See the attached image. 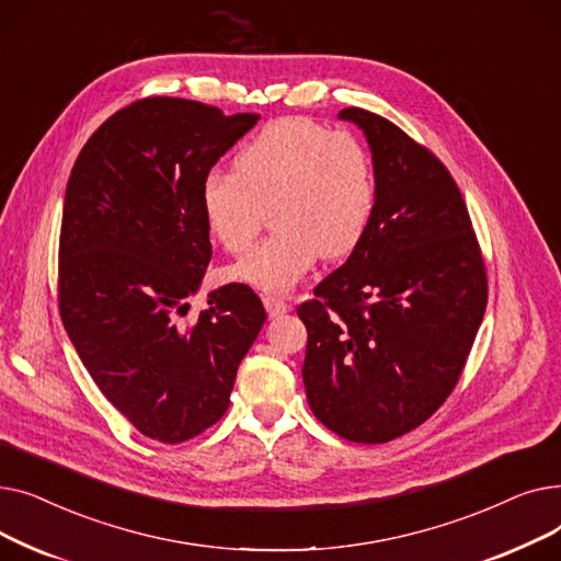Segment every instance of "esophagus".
I'll return each instance as SVG.
<instances>
[{
	"mask_svg": "<svg viewBox=\"0 0 561 561\" xmlns=\"http://www.w3.org/2000/svg\"><path fill=\"white\" fill-rule=\"evenodd\" d=\"M263 305H265V311H268L271 318L282 316V313H286L290 309V305H286L282 298H275V296H265Z\"/></svg>",
	"mask_w": 561,
	"mask_h": 561,
	"instance_id": "34e87169",
	"label": "esophagus"
}]
</instances>
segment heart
Masks as SVG:
<instances>
[{"mask_svg": "<svg viewBox=\"0 0 561 561\" xmlns=\"http://www.w3.org/2000/svg\"><path fill=\"white\" fill-rule=\"evenodd\" d=\"M202 214L229 252L254 241L271 204L275 231L231 268L261 290L298 284L318 256L355 252L370 227L377 186L364 147L307 117H279L236 154V170L206 172Z\"/></svg>", "mask_w": 561, "mask_h": 561, "instance_id": "obj_1", "label": "heart"}]
</instances>
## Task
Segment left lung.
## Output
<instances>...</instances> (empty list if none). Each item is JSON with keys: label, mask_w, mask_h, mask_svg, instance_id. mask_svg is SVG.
<instances>
[{"label": "left lung", "mask_w": 561, "mask_h": 561, "mask_svg": "<svg viewBox=\"0 0 561 561\" xmlns=\"http://www.w3.org/2000/svg\"><path fill=\"white\" fill-rule=\"evenodd\" d=\"M373 152L377 204L359 248L298 307L313 416L355 444L425 423L457 387L486 309L466 202L427 147L350 106Z\"/></svg>", "instance_id": "left-lung-1"}]
</instances>
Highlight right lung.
<instances>
[{
  "mask_svg": "<svg viewBox=\"0 0 561 561\" xmlns=\"http://www.w3.org/2000/svg\"><path fill=\"white\" fill-rule=\"evenodd\" d=\"M259 121L182 100L145 98L88 138L66 188L58 309L106 400L161 444L209 430L229 407L236 370L265 309L245 284L188 298L211 261L199 188Z\"/></svg>",
  "mask_w": 561,
  "mask_h": 561,
  "instance_id": "1",
  "label": "right lung"
}]
</instances>
